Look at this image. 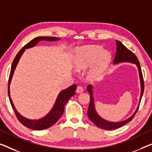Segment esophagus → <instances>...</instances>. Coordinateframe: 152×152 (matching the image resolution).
<instances>
[{
    "label": "esophagus",
    "mask_w": 152,
    "mask_h": 152,
    "mask_svg": "<svg viewBox=\"0 0 152 152\" xmlns=\"http://www.w3.org/2000/svg\"><path fill=\"white\" fill-rule=\"evenodd\" d=\"M83 91V88L81 86H77L76 88V92L80 93H82Z\"/></svg>",
    "instance_id": "esophagus-1"
}]
</instances>
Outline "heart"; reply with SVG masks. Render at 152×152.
<instances>
[{"instance_id": "b5f03b06", "label": "heart", "mask_w": 152, "mask_h": 152, "mask_svg": "<svg viewBox=\"0 0 152 152\" xmlns=\"http://www.w3.org/2000/svg\"><path fill=\"white\" fill-rule=\"evenodd\" d=\"M110 55L107 52H103L100 47H90L83 48L78 50V56L75 61L77 69H85L93 63L90 72V77L96 78L99 76L109 64Z\"/></svg>"}]
</instances>
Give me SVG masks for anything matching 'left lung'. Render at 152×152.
<instances>
[{
  "label": "left lung",
  "mask_w": 152,
  "mask_h": 152,
  "mask_svg": "<svg viewBox=\"0 0 152 152\" xmlns=\"http://www.w3.org/2000/svg\"><path fill=\"white\" fill-rule=\"evenodd\" d=\"M116 53H115V56L114 60V64H118L120 62H131V63L135 64L139 69V73L141 78V94L140 97V102H139V105L137 107L135 112L128 119L124 120V121L119 122H108L106 120L102 119L99 115L97 112H95V104H94V99L93 97V91H92V86L91 85L87 86V91L90 93V103H89V106L87 111V115L91 121H92L96 126L99 127L101 129H105V130H114L115 129H118L120 127L124 126V124L128 123L130 121L133 119V118L135 115L139 107V105L141 103V99L142 98V95L143 94L144 91V80L143 74H142L141 68L139 64V59L137 56L132 53L131 50L125 47L121 42L116 40Z\"/></svg>",
  "instance_id": "obj_1"
}]
</instances>
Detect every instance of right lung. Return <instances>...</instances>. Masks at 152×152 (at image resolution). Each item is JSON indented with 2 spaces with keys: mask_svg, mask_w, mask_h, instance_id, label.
Returning a JSON list of instances; mask_svg holds the SVG:
<instances>
[{
  "mask_svg": "<svg viewBox=\"0 0 152 152\" xmlns=\"http://www.w3.org/2000/svg\"><path fill=\"white\" fill-rule=\"evenodd\" d=\"M58 38L56 37H38L35 38H34L33 40L27 43L24 47L21 49L20 51L18 52V53L16 55V56L14 59L13 64H12L11 68L10 74H9V78L8 81V95L9 98V101H10L11 105L13 109L15 112V114L16 115L17 118L18 119L21 124L24 126L28 127V128L32 129V130H43L48 129L53 126L55 123H56V122L61 117L62 114H63L64 111V106L66 105L67 101L69 100V99L72 96L75 95V91L76 89L77 86L76 85H73L69 86L65 90H63L61 93L59 94L58 97L56 100L55 105L51 111L45 117L42 118L40 120H28L26 118L23 116L19 114L18 111L15 110V107H14L13 103L12 102L11 99L10 97V91H9V85H10L11 80L13 76L14 70H15L17 64H18L19 60H20V57L21 55L23 54V53L25 49H28V48L32 47L35 45H37V43L40 41V40H48V41H53V40H58Z\"/></svg>",
  "mask_w": 152,
  "mask_h": 152,
  "instance_id": "1",
  "label": "right lung"
}]
</instances>
